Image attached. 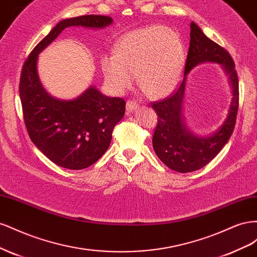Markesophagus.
Returning a JSON list of instances; mask_svg holds the SVG:
<instances>
[{"label":"esophagus","mask_w":257,"mask_h":257,"mask_svg":"<svg viewBox=\"0 0 257 257\" xmlns=\"http://www.w3.org/2000/svg\"><path fill=\"white\" fill-rule=\"evenodd\" d=\"M139 107V104L136 102L135 99H131L126 103V110L127 112H134L137 108Z\"/></svg>","instance_id":"obj_1"}]
</instances>
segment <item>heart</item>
Segmentation results:
<instances>
[{
    "mask_svg": "<svg viewBox=\"0 0 257 257\" xmlns=\"http://www.w3.org/2000/svg\"><path fill=\"white\" fill-rule=\"evenodd\" d=\"M186 49L181 36L162 25L134 30L120 37L114 54H105L102 68L110 88L121 93L134 82L146 94L160 98L170 94L181 80Z\"/></svg>",
    "mask_w": 257,
    "mask_h": 257,
    "instance_id": "b5f03b06",
    "label": "heart"
}]
</instances>
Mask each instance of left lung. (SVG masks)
Masks as SVG:
<instances>
[{
  "mask_svg": "<svg viewBox=\"0 0 257 257\" xmlns=\"http://www.w3.org/2000/svg\"><path fill=\"white\" fill-rule=\"evenodd\" d=\"M190 36L183 81L173 95L152 105L159 116L152 138L153 149L167 167L178 173L195 172L216 157L232 134L239 106L238 76L230 54L208 38L194 22L191 23ZM206 61L221 65L229 77L233 97L228 116L222 125L212 135L200 137L186 125L182 111L186 76L194 67Z\"/></svg>",
  "mask_w": 257,
  "mask_h": 257,
  "instance_id": "8db88e82",
  "label": "left lung"
}]
</instances>
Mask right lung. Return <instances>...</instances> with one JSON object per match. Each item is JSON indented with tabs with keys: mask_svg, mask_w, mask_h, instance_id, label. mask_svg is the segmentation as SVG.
<instances>
[{
	"mask_svg": "<svg viewBox=\"0 0 257 257\" xmlns=\"http://www.w3.org/2000/svg\"><path fill=\"white\" fill-rule=\"evenodd\" d=\"M112 21L100 15L61 20L23 64L19 93L29 136L46 157L61 167L83 169L102 157L109 148L114 125L125 112V100L106 96L94 85L74 99L50 95L38 77V54L68 27L103 29Z\"/></svg>",
	"mask_w": 257,
	"mask_h": 257,
	"instance_id": "1",
	"label": "right lung"
}]
</instances>
